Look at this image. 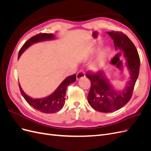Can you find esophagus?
Here are the masks:
<instances>
[{"label": "esophagus", "mask_w": 151, "mask_h": 151, "mask_svg": "<svg viewBox=\"0 0 151 151\" xmlns=\"http://www.w3.org/2000/svg\"><path fill=\"white\" fill-rule=\"evenodd\" d=\"M84 77H85V72L84 70H80L77 73V79H80Z\"/></svg>", "instance_id": "obj_1"}]
</instances>
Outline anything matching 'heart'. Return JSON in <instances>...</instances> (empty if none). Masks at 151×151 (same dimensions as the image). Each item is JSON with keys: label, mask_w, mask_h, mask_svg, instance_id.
Segmentation results:
<instances>
[{"label": "heart", "mask_w": 151, "mask_h": 151, "mask_svg": "<svg viewBox=\"0 0 151 151\" xmlns=\"http://www.w3.org/2000/svg\"><path fill=\"white\" fill-rule=\"evenodd\" d=\"M89 52L91 53L92 52H93V50H90ZM109 50L107 48H103L101 50V53H100V58H101V60H103L104 58H106L109 55Z\"/></svg>", "instance_id": "1"}]
</instances>
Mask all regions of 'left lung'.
Listing matches in <instances>:
<instances>
[{
  "label": "left lung",
  "instance_id": "1",
  "mask_svg": "<svg viewBox=\"0 0 151 151\" xmlns=\"http://www.w3.org/2000/svg\"><path fill=\"white\" fill-rule=\"evenodd\" d=\"M113 40L116 50H120L128 57L127 66L130 72V80L126 88L117 92L104 78L103 72H87L86 76L91 81V88L88 101L95 110L103 113H110L122 108L130 101L140 69V58L133 42L120 31L107 32Z\"/></svg>",
  "mask_w": 151,
  "mask_h": 151
}]
</instances>
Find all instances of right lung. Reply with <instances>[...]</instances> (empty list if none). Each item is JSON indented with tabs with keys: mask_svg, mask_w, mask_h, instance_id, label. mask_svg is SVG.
Listing matches in <instances>:
<instances>
[{
	"mask_svg": "<svg viewBox=\"0 0 151 151\" xmlns=\"http://www.w3.org/2000/svg\"><path fill=\"white\" fill-rule=\"evenodd\" d=\"M53 38L54 36L52 33H39L35 35L27 41L23 45V46L21 47L19 52V54H18V58L20 57L22 52L32 44L41 42V41L51 40ZM76 81V74L67 77L58 87V88L55 91V92L53 94L50 95L47 98L42 99H33L30 98L23 92L19 84V87L22 96L25 99L27 103L31 105L32 107L36 109V110H38L42 113H53L60 111L63 108L65 103V97L67 86L72 83H74Z\"/></svg>",
	"mask_w": 151,
	"mask_h": 151,
	"instance_id": "obj_1",
	"label": "right lung"
}]
</instances>
